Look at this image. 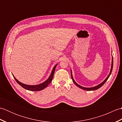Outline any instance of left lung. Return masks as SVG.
Listing matches in <instances>:
<instances>
[{
	"label": "left lung",
	"instance_id": "8db88e82",
	"mask_svg": "<svg viewBox=\"0 0 122 122\" xmlns=\"http://www.w3.org/2000/svg\"><path fill=\"white\" fill-rule=\"evenodd\" d=\"M113 58L112 57V65H111V71H110V74H108V76H107V77L106 78V79L104 80V81H103L102 83H101V84H100L99 85H97V86H95L94 87H83V86H81V85H79L78 84H77L76 82L74 81L73 78V76H72V71L71 70V77H72V81H73L74 83L76 84V86H78L79 87H80V89H83L84 90H86V91H94V90H97L98 89H99L100 87H101V86H102V85H104V84L105 83L107 82V79H108V77H109V76H110V75L111 74V73H112V69H113Z\"/></svg>",
	"mask_w": 122,
	"mask_h": 122
}]
</instances>
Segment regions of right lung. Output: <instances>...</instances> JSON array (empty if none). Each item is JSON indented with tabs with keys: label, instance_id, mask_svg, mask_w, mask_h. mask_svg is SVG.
<instances>
[{
	"label": "right lung",
	"instance_id": "add662e5",
	"mask_svg": "<svg viewBox=\"0 0 122 122\" xmlns=\"http://www.w3.org/2000/svg\"><path fill=\"white\" fill-rule=\"evenodd\" d=\"M57 66V64L54 66V68L52 71V72L51 73V75L49 76L48 79L46 80L45 82H44L43 83L40 84L38 85H27V84H23L22 83L19 82V81L15 79V77L14 76V79H15V81H16L18 84H19L20 86H21L22 87H24V89L29 90V91H41L43 89H45L46 87H47L48 85L51 82L52 80L53 79V76H54V71H55V69L56 66Z\"/></svg>",
	"mask_w": 122,
	"mask_h": 122
}]
</instances>
